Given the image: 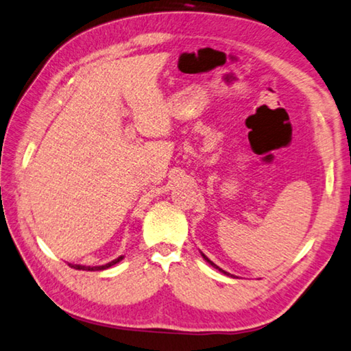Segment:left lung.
<instances>
[{"label": "left lung", "mask_w": 351, "mask_h": 351, "mask_svg": "<svg viewBox=\"0 0 351 351\" xmlns=\"http://www.w3.org/2000/svg\"><path fill=\"white\" fill-rule=\"evenodd\" d=\"M202 256H203V258H204V261H206V263H209L210 265H213V267H215V269H219V267H217V265H215V264L213 263V261H210V259L208 258V256H204L203 253H202ZM219 270H220V271H223V274H225V275H230V274H226V271H225V270H221V269H219Z\"/></svg>", "instance_id": "left-lung-1"}]
</instances>
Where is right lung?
Returning <instances> with one entry per match:
<instances>
[{"label":"right lung","instance_id":"right-lung-1","mask_svg":"<svg viewBox=\"0 0 351 351\" xmlns=\"http://www.w3.org/2000/svg\"><path fill=\"white\" fill-rule=\"evenodd\" d=\"M123 259V256H119V258L110 261V263L104 264V265H97V267H87V265H80V264H69L71 269H76V270H88V271H97V270H104V269H109V267L115 265L117 263H120V261Z\"/></svg>","mask_w":351,"mask_h":351}]
</instances>
